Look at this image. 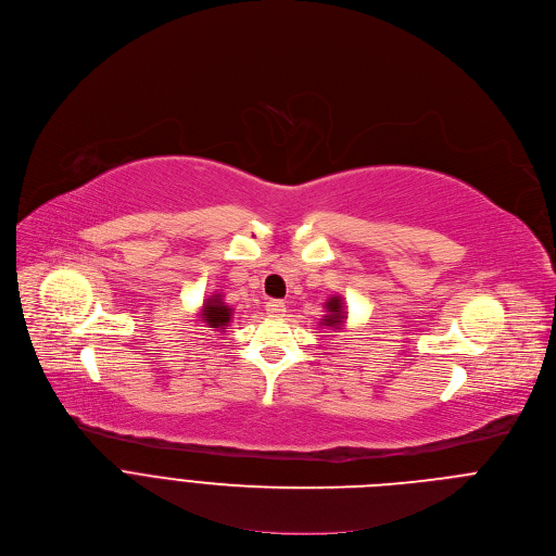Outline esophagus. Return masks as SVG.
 <instances>
[{
  "instance_id": "1",
  "label": "esophagus",
  "mask_w": 556,
  "mask_h": 556,
  "mask_svg": "<svg viewBox=\"0 0 556 556\" xmlns=\"http://www.w3.org/2000/svg\"><path fill=\"white\" fill-rule=\"evenodd\" d=\"M266 314L273 318H281L286 314V303L283 301H268L266 303Z\"/></svg>"
}]
</instances>
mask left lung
<instances>
[{
	"label": "left lung",
	"instance_id": "8db88e82",
	"mask_svg": "<svg viewBox=\"0 0 556 556\" xmlns=\"http://www.w3.org/2000/svg\"><path fill=\"white\" fill-rule=\"evenodd\" d=\"M327 312H329V314L323 318V325L333 327V329H338L340 325H344L346 314H344V303H342V299H340V296L329 299V303H327Z\"/></svg>",
	"mask_w": 556,
	"mask_h": 556
}]
</instances>
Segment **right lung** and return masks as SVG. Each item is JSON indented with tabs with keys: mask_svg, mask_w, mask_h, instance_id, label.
Masks as SVG:
<instances>
[{
	"mask_svg": "<svg viewBox=\"0 0 556 556\" xmlns=\"http://www.w3.org/2000/svg\"><path fill=\"white\" fill-rule=\"evenodd\" d=\"M231 314L233 309L223 303V296L220 294H214L210 296L205 303H203V309H201V320L212 329V331H223L229 323H231Z\"/></svg>",
	"mask_w": 556,
	"mask_h": 556,
	"instance_id": "add662e5",
	"label": "right lung"
}]
</instances>
